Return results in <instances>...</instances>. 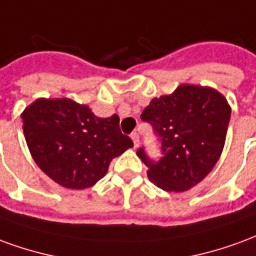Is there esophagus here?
Wrapping results in <instances>:
<instances>
[{
	"label": "esophagus",
	"instance_id": "obj_1",
	"mask_svg": "<svg viewBox=\"0 0 256 256\" xmlns=\"http://www.w3.org/2000/svg\"><path fill=\"white\" fill-rule=\"evenodd\" d=\"M132 140H133V142H134V146L137 148L140 145V136L137 132H134V133H132Z\"/></svg>",
	"mask_w": 256,
	"mask_h": 256
}]
</instances>
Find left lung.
<instances>
[{
    "instance_id": "obj_1",
    "label": "left lung",
    "mask_w": 256,
    "mask_h": 256,
    "mask_svg": "<svg viewBox=\"0 0 256 256\" xmlns=\"http://www.w3.org/2000/svg\"><path fill=\"white\" fill-rule=\"evenodd\" d=\"M230 106L218 90L180 84L172 94L152 98L141 114L160 138L162 158L152 160L144 148L137 155L148 178L166 192H184L206 178L225 145Z\"/></svg>"
}]
</instances>
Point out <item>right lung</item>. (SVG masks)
Returning a JSON list of instances; mask_svg holds the SVG:
<instances>
[{"mask_svg":"<svg viewBox=\"0 0 256 256\" xmlns=\"http://www.w3.org/2000/svg\"><path fill=\"white\" fill-rule=\"evenodd\" d=\"M32 159L54 182L68 189L93 186L114 158L133 146L119 128V116H96L70 98H38L22 114Z\"/></svg>","mask_w":256,"mask_h":256,"instance_id":"obj_1","label":"right lung"}]
</instances>
